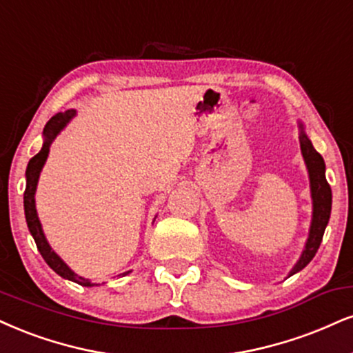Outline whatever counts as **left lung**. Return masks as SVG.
<instances>
[{
    "instance_id": "obj_1",
    "label": "left lung",
    "mask_w": 353,
    "mask_h": 353,
    "mask_svg": "<svg viewBox=\"0 0 353 353\" xmlns=\"http://www.w3.org/2000/svg\"><path fill=\"white\" fill-rule=\"evenodd\" d=\"M301 134V152H303L304 163L307 165L309 182H311V197H312V222L309 228V236L305 241L303 254L294 265V268L290 271V276L296 274L305 266L309 261L316 256L317 250H319L322 236H324L325 227L330 219V209H332V190H330L329 182L325 179V164L322 156L314 150L311 139L307 138L304 131V125L299 123Z\"/></svg>"
}]
</instances>
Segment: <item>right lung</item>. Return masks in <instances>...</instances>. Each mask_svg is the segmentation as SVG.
Wrapping results in <instances>:
<instances>
[{
    "mask_svg": "<svg viewBox=\"0 0 353 353\" xmlns=\"http://www.w3.org/2000/svg\"><path fill=\"white\" fill-rule=\"evenodd\" d=\"M74 117H75V110H67V112H63V113L54 114V117L48 121V125H46V128H44V144H42L41 151L37 152V154L34 156L31 161H29L28 169H26L24 214H26L28 228H29V232H31L34 241H36L37 250H39L42 258H44L46 263H48L50 268H52L59 276H62L63 279H69V281L77 283V284H80V286L92 288V286H97V284L90 283L88 279L82 278V276L75 274L74 271H72L69 266H67L65 263L62 261V258L59 256V254L55 253L52 248H50L48 240H46L44 232H42L39 217H37V210H36V199H34V195H36L37 181H39V174L42 171V168H44L46 159H48V156H49L50 144H52L55 136L61 133L63 126H65L67 123H69ZM128 273H130V271H126V273H121L118 276H126Z\"/></svg>",
    "mask_w": 353,
    "mask_h": 353,
    "instance_id": "obj_1",
    "label": "right lung"
}]
</instances>
